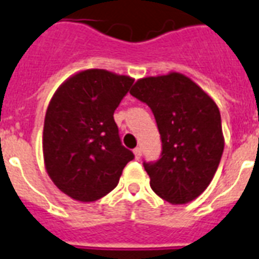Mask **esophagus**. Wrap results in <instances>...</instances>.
<instances>
[{"label":"esophagus","instance_id":"esophagus-1","mask_svg":"<svg viewBox=\"0 0 259 259\" xmlns=\"http://www.w3.org/2000/svg\"><path fill=\"white\" fill-rule=\"evenodd\" d=\"M133 152H135L136 159H140V158H141V154H143V151H141V148H140V147H137V148H135V151H133Z\"/></svg>","mask_w":259,"mask_h":259}]
</instances>
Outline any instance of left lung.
<instances>
[{"label":"left lung","instance_id":"left-lung-1","mask_svg":"<svg viewBox=\"0 0 259 259\" xmlns=\"http://www.w3.org/2000/svg\"><path fill=\"white\" fill-rule=\"evenodd\" d=\"M130 95L152 110L162 140L160 158L144 162L151 188L173 204L196 199L211 183L224 152L217 104L180 72L139 79Z\"/></svg>","mask_w":259,"mask_h":259}]
</instances>
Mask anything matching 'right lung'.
Wrapping results in <instances>:
<instances>
[{
  "label": "right lung",
  "mask_w": 259,
  "mask_h": 259,
  "mask_svg": "<svg viewBox=\"0 0 259 259\" xmlns=\"http://www.w3.org/2000/svg\"><path fill=\"white\" fill-rule=\"evenodd\" d=\"M135 79L85 70L61 83L48 105L42 149L45 167L61 192L79 202L110 193L135 155L120 143L114 112Z\"/></svg>",
  "instance_id": "add662e5"
}]
</instances>
